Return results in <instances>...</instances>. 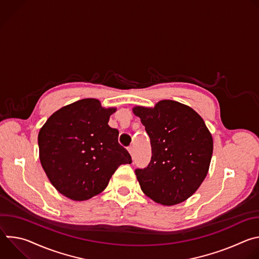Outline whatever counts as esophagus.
Here are the masks:
<instances>
[{
  "mask_svg": "<svg viewBox=\"0 0 259 259\" xmlns=\"http://www.w3.org/2000/svg\"><path fill=\"white\" fill-rule=\"evenodd\" d=\"M128 152L130 153V155L133 157V154H134V147L132 146V145H130L129 147H128Z\"/></svg>",
  "mask_w": 259,
  "mask_h": 259,
  "instance_id": "34e87169",
  "label": "esophagus"
}]
</instances>
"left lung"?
Listing matches in <instances>:
<instances>
[{
    "label": "left lung",
    "mask_w": 259,
    "mask_h": 259,
    "mask_svg": "<svg viewBox=\"0 0 259 259\" xmlns=\"http://www.w3.org/2000/svg\"><path fill=\"white\" fill-rule=\"evenodd\" d=\"M151 139L152 158L135 169L141 191L155 202L171 206L190 198L205 179L213 152L212 136L190 106L162 100L154 108L136 106Z\"/></svg>",
    "instance_id": "left-lung-1"
}]
</instances>
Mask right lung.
I'll return each instance as SVG.
<instances>
[{
  "mask_svg": "<svg viewBox=\"0 0 259 259\" xmlns=\"http://www.w3.org/2000/svg\"><path fill=\"white\" fill-rule=\"evenodd\" d=\"M116 108H103L86 98L63 106L41 128L40 161L53 187L73 201L100 194L122 164L132 162L118 142L119 131L108 126Z\"/></svg>",
  "mask_w": 259,
  "mask_h": 259,
  "instance_id": "right-lung-1",
  "label": "right lung"
}]
</instances>
